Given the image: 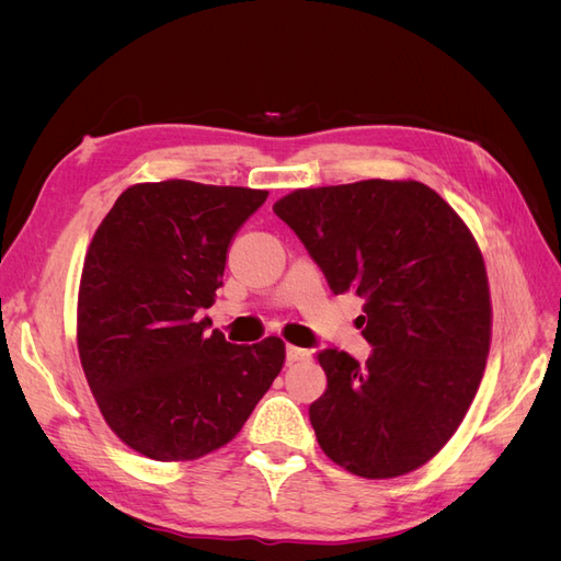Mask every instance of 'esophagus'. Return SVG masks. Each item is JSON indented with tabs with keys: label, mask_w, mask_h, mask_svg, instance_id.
<instances>
[{
	"label": "esophagus",
	"mask_w": 561,
	"mask_h": 561,
	"mask_svg": "<svg viewBox=\"0 0 561 561\" xmlns=\"http://www.w3.org/2000/svg\"><path fill=\"white\" fill-rule=\"evenodd\" d=\"M309 355H311V353H309L307 348H299V346H287V348H285V358H287V363L307 360Z\"/></svg>",
	"instance_id": "obj_1"
}]
</instances>
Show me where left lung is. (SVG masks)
I'll return each mask as SVG.
<instances>
[{
	"label": "left lung",
	"mask_w": 561,
	"mask_h": 561,
	"mask_svg": "<svg viewBox=\"0 0 561 561\" xmlns=\"http://www.w3.org/2000/svg\"><path fill=\"white\" fill-rule=\"evenodd\" d=\"M274 213L334 295L365 299V365L318 351L328 388L309 419L334 463L369 480L412 472L447 445L484 375L491 304L482 254L421 182L297 190Z\"/></svg>",
	"instance_id": "1"
}]
</instances>
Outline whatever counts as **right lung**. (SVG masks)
Listing matches in <instances>:
<instances>
[{
	"label": "right lung",
	"instance_id": "right-lung-1",
	"mask_svg": "<svg viewBox=\"0 0 561 561\" xmlns=\"http://www.w3.org/2000/svg\"><path fill=\"white\" fill-rule=\"evenodd\" d=\"M268 192L190 180L116 198L83 262L77 342L107 426L157 461H192L243 428L278 377L285 344L208 332L233 236Z\"/></svg>",
	"mask_w": 561,
	"mask_h": 561
}]
</instances>
